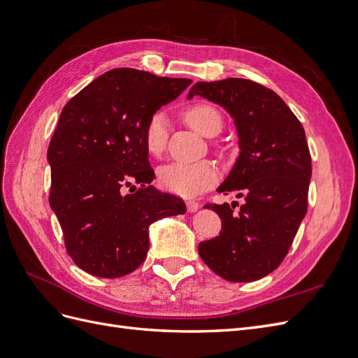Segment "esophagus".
Here are the masks:
<instances>
[{
	"label": "esophagus",
	"mask_w": 358,
	"mask_h": 358,
	"mask_svg": "<svg viewBox=\"0 0 358 358\" xmlns=\"http://www.w3.org/2000/svg\"><path fill=\"white\" fill-rule=\"evenodd\" d=\"M199 208H200V204H199L197 201H194V200H188V201H187V209H188L189 213L197 212Z\"/></svg>",
	"instance_id": "1"
}]
</instances>
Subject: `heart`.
<instances>
[{"mask_svg": "<svg viewBox=\"0 0 358 358\" xmlns=\"http://www.w3.org/2000/svg\"><path fill=\"white\" fill-rule=\"evenodd\" d=\"M191 128L201 136L212 137L221 131L222 119L210 104H194L183 112ZM169 140V122L162 113H154L148 119L143 131V142L149 155L161 157ZM161 187L180 197H197L213 187L218 180V170L208 159L197 162H170L158 170Z\"/></svg>", "mask_w": 358, "mask_h": 358, "instance_id": "b5f03b06", "label": "heart"}]
</instances>
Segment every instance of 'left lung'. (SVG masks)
<instances>
[{
    "label": "left lung",
    "instance_id": "1",
    "mask_svg": "<svg viewBox=\"0 0 358 358\" xmlns=\"http://www.w3.org/2000/svg\"><path fill=\"white\" fill-rule=\"evenodd\" d=\"M194 95L234 119L241 154L218 192L245 200L239 212L229 203L206 204L222 227L199 254L230 282H252L282 263L306 215L312 166L305 129L276 92L252 80L197 82L188 99Z\"/></svg>",
    "mask_w": 358,
    "mask_h": 358
}]
</instances>
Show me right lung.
<instances>
[{
	"instance_id": "obj_1",
	"label": "right lung",
	"mask_w": 358,
	"mask_h": 358,
	"mask_svg": "<svg viewBox=\"0 0 358 358\" xmlns=\"http://www.w3.org/2000/svg\"><path fill=\"white\" fill-rule=\"evenodd\" d=\"M191 82L115 69L64 106L48 149L49 203L69 255L86 273L134 272L148 254L149 225L187 212L179 197L150 185L155 173L143 131L148 119ZM127 187L136 191L125 194Z\"/></svg>"
}]
</instances>
